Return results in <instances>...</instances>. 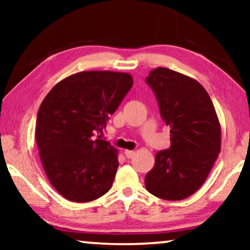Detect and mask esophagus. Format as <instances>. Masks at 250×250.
<instances>
[{
    "label": "esophagus",
    "instance_id": "1",
    "mask_svg": "<svg viewBox=\"0 0 250 250\" xmlns=\"http://www.w3.org/2000/svg\"><path fill=\"white\" fill-rule=\"evenodd\" d=\"M125 156L127 157V158H133V157H134V155H135V152L134 151H132V150H125Z\"/></svg>",
    "mask_w": 250,
    "mask_h": 250
}]
</instances>
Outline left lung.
Returning a JSON list of instances; mask_svg holds the SVG:
<instances>
[{
  "instance_id": "8db88e82",
  "label": "left lung",
  "mask_w": 250,
  "mask_h": 250,
  "mask_svg": "<svg viewBox=\"0 0 250 250\" xmlns=\"http://www.w3.org/2000/svg\"><path fill=\"white\" fill-rule=\"evenodd\" d=\"M146 84L170 128V146L156 153L146 189L165 200H182L206 181L221 151V125L207 91L196 80L158 67Z\"/></svg>"
}]
</instances>
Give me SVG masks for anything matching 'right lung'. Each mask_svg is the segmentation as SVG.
I'll return each instance as SVG.
<instances>
[{"mask_svg": "<svg viewBox=\"0 0 250 250\" xmlns=\"http://www.w3.org/2000/svg\"><path fill=\"white\" fill-rule=\"evenodd\" d=\"M133 85L127 73L81 71L54 85L40 105L36 143L52 187L66 199L88 203L107 193L118 150L102 133Z\"/></svg>", "mask_w": 250, "mask_h": 250, "instance_id": "add662e5", "label": "right lung"}]
</instances>
